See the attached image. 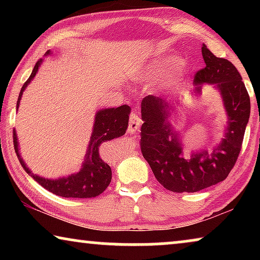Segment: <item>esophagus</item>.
<instances>
[{
	"label": "esophagus",
	"instance_id": "34e87169",
	"mask_svg": "<svg viewBox=\"0 0 260 260\" xmlns=\"http://www.w3.org/2000/svg\"><path fill=\"white\" fill-rule=\"evenodd\" d=\"M141 124H142V119L140 117V113H138V111L135 110V111L131 112V115H130L127 130L131 131V133H133V131H137L138 129H140Z\"/></svg>",
	"mask_w": 260,
	"mask_h": 260
}]
</instances>
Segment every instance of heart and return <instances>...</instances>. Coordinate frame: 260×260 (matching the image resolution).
<instances>
[{
	"instance_id": "obj_1",
	"label": "heart",
	"mask_w": 260,
	"mask_h": 260,
	"mask_svg": "<svg viewBox=\"0 0 260 260\" xmlns=\"http://www.w3.org/2000/svg\"><path fill=\"white\" fill-rule=\"evenodd\" d=\"M155 69H156V67L154 66V67H152V69H150V70H149V72H152V71H155Z\"/></svg>"
}]
</instances>
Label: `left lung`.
<instances>
[{
    "label": "left lung",
    "instance_id": "8db88e82",
    "mask_svg": "<svg viewBox=\"0 0 260 260\" xmlns=\"http://www.w3.org/2000/svg\"><path fill=\"white\" fill-rule=\"evenodd\" d=\"M205 67L194 76V83L216 84L229 116L225 138L211 154L201 151L182 157V145L168 124L169 104L161 97L147 95L142 101L140 147L156 180L174 193H194L221 182L229 176L240 154L251 112L250 95L240 73L227 59L218 58L204 45ZM197 90L200 92V86ZM171 138H169V136Z\"/></svg>",
    "mask_w": 260,
    "mask_h": 260
}]
</instances>
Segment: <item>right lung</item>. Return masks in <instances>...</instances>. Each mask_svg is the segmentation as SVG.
<instances>
[{"instance_id": "right-lung-1", "label": "right lung", "mask_w": 260, "mask_h": 260, "mask_svg": "<svg viewBox=\"0 0 260 260\" xmlns=\"http://www.w3.org/2000/svg\"><path fill=\"white\" fill-rule=\"evenodd\" d=\"M49 51L47 52V54ZM41 63V59L38 60L35 63L33 72L28 78L26 83L23 84L21 92L17 99L16 108H19L20 99L29 81L33 79L37 74L39 66ZM130 108L127 105H122L117 109H104L101 110L95 115V122L93 133L88 144L87 152L85 155V163L83 169L78 174L71 175L69 177H63L59 180H46L44 177H39L31 174L29 169L27 168L24 162L21 158L17 149V138L15 130H13V140L14 148L17 155V158L26 170V173L33 177L39 184H41L45 189L51 193L59 195L62 198H78V199H88L95 198L101 195L111 182L112 172L110 166L106 163L99 154V147L103 142L115 140L117 137L123 136L125 134L127 122H129Z\"/></svg>"}]
</instances>
